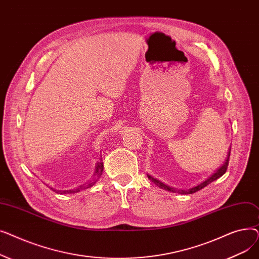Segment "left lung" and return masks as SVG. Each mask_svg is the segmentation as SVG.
I'll return each instance as SVG.
<instances>
[{
    "label": "left lung",
    "instance_id": "8db88e82",
    "mask_svg": "<svg viewBox=\"0 0 259 259\" xmlns=\"http://www.w3.org/2000/svg\"><path fill=\"white\" fill-rule=\"evenodd\" d=\"M230 153H231V148H230L229 153H228V157H227L226 161L224 162V165H223L219 170H217L215 173H213L208 180H206L205 182H202V183H201V184H199L198 186H196V187H194V188H191V189H189V190H176V189H174V188H171V187L167 186V185H166V184H164V183H161L160 181H158V180H156V179L152 178L151 175L147 174V176H148V179H149V180L152 181L156 186H158V187H159V188H161V189L168 190V191H171V192H178V193H180V194H192V193H195V192L199 191V190H201L202 188H205L206 186H208V185H209V184H211L212 182L216 181L217 179H220L221 176H223V175L226 173L227 168H228V165H229Z\"/></svg>",
    "mask_w": 259,
    "mask_h": 259
}]
</instances>
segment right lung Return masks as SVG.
Returning <instances> with one entry per match:
<instances>
[{
  "label": "right lung",
  "instance_id": "obj_1",
  "mask_svg": "<svg viewBox=\"0 0 259 259\" xmlns=\"http://www.w3.org/2000/svg\"><path fill=\"white\" fill-rule=\"evenodd\" d=\"M103 169H104V164H103V161H102V159H101V161L97 162V166H95V172H94L93 178H92V180H91L88 184L83 185V186H79L78 188H76V189H74V190H65V191H62L61 194L75 193V192H79L80 190H85V189H87V188L92 187L95 183H97V182L100 180L101 175H102V173H103Z\"/></svg>",
  "mask_w": 259,
  "mask_h": 259
}]
</instances>
